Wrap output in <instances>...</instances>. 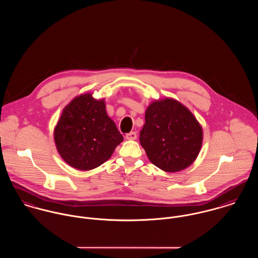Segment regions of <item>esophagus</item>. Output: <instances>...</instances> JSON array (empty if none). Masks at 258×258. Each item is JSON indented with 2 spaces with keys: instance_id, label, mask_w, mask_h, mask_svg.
<instances>
[{
  "instance_id": "esophagus-1",
  "label": "esophagus",
  "mask_w": 258,
  "mask_h": 258,
  "mask_svg": "<svg viewBox=\"0 0 258 258\" xmlns=\"http://www.w3.org/2000/svg\"><path fill=\"white\" fill-rule=\"evenodd\" d=\"M125 137L127 140H135L137 138V134H136V132H130V133L126 134Z\"/></svg>"
}]
</instances>
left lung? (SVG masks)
Returning a JSON list of instances; mask_svg holds the SVG:
<instances>
[{
    "mask_svg": "<svg viewBox=\"0 0 258 258\" xmlns=\"http://www.w3.org/2000/svg\"><path fill=\"white\" fill-rule=\"evenodd\" d=\"M140 143L152 164L165 172H179L197 159L203 128L181 102L173 98L156 100L145 113Z\"/></svg>",
    "mask_w": 258,
    "mask_h": 258,
    "instance_id": "obj_1",
    "label": "left lung"
}]
</instances>
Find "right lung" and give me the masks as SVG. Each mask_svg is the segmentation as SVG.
Instances as JSON below:
<instances>
[{
	"instance_id": "1",
	"label": "right lung",
	"mask_w": 258,
	"mask_h": 258,
	"mask_svg": "<svg viewBox=\"0 0 258 258\" xmlns=\"http://www.w3.org/2000/svg\"><path fill=\"white\" fill-rule=\"evenodd\" d=\"M53 134L60 157L80 171L102 165L123 141L104 100H96L91 93L76 96L64 107Z\"/></svg>"
}]
</instances>
